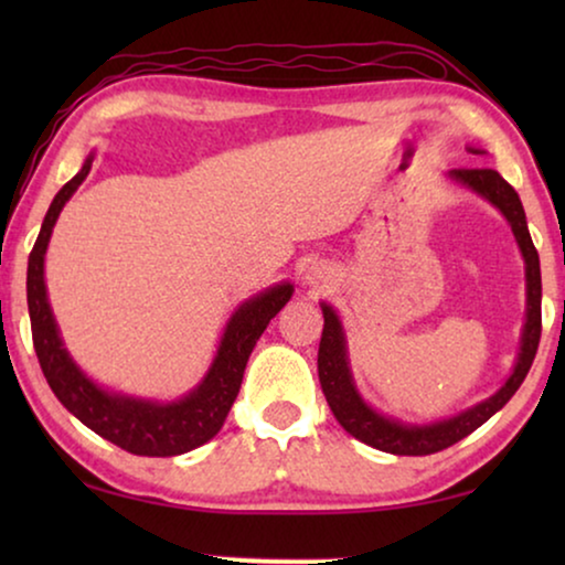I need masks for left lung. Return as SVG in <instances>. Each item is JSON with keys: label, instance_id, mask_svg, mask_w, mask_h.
<instances>
[{"label": "left lung", "instance_id": "obj_1", "mask_svg": "<svg viewBox=\"0 0 565 565\" xmlns=\"http://www.w3.org/2000/svg\"><path fill=\"white\" fill-rule=\"evenodd\" d=\"M452 180L466 184V188L476 190L478 195H483L489 203L499 207L507 215V221L512 223V231L520 244L524 265H527V323H524L522 334V352L516 360V367L504 388L493 393L491 398H486L483 404L468 408L466 414L455 416V419L429 424V427H404V424L385 419V416L375 414L373 408L362 404V398L354 391L350 367H347V354H344V334L339 327L337 313L323 303V331H321V344H319V381L321 391L327 396V404L331 414L337 416V422L350 431L354 439L365 443L375 450L393 452V455H431L445 450L455 443H460L462 437H468L470 431H476L483 422H489L509 398L514 396L524 377H527L532 360L537 354L540 334H543V313H540V300H543V282H540V257L535 244H532L527 221H524V207L520 203L512 184L501 177L497 169H452Z\"/></svg>", "mask_w": 565, "mask_h": 565}]
</instances>
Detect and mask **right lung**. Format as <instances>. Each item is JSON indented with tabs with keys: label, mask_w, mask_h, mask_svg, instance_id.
<instances>
[{
	"label": "right lung",
	"mask_w": 565,
	"mask_h": 565,
	"mask_svg": "<svg viewBox=\"0 0 565 565\" xmlns=\"http://www.w3.org/2000/svg\"><path fill=\"white\" fill-rule=\"evenodd\" d=\"M89 167L92 157L84 161L82 172L72 177L53 198L28 259V311L38 362H41L45 381L61 404L99 437L110 439L126 452L146 455V458H172V455L190 452L221 431L238 396V388H242L246 360H249L254 344L267 329V323L290 300L292 285H277V288H269L238 308L221 339L218 358L213 360L211 373L180 404H146V401L113 396V393L97 388L82 375V370L74 365L64 344H61L43 282V254L49 246L53 223H56L66 200L89 174Z\"/></svg>",
	"instance_id": "1"
}]
</instances>
